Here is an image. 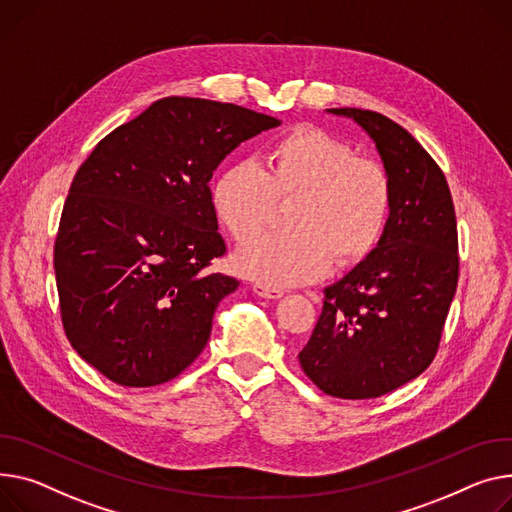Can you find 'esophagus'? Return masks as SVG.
Returning a JSON list of instances; mask_svg holds the SVG:
<instances>
[{
    "label": "esophagus",
    "mask_w": 512,
    "mask_h": 512,
    "mask_svg": "<svg viewBox=\"0 0 512 512\" xmlns=\"http://www.w3.org/2000/svg\"><path fill=\"white\" fill-rule=\"evenodd\" d=\"M253 292L257 296H261V298H271V300H276V298H280L284 294V290L271 288V286H265V284H253Z\"/></svg>",
    "instance_id": "1"
}]
</instances>
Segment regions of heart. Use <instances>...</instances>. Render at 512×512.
<instances>
[{"instance_id":"b5f03b06","label":"heart","mask_w":512,"mask_h":512,"mask_svg":"<svg viewBox=\"0 0 512 512\" xmlns=\"http://www.w3.org/2000/svg\"><path fill=\"white\" fill-rule=\"evenodd\" d=\"M290 201V230L255 238L234 259L241 274L267 286L321 278L329 265L346 269L379 247L393 208V183L383 164L356 156L335 135L296 125L271 140L261 164L226 166L212 187V206L236 243L274 222Z\"/></svg>"}]
</instances>
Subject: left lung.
I'll return each instance as SVG.
<instances>
[{
    "mask_svg": "<svg viewBox=\"0 0 512 512\" xmlns=\"http://www.w3.org/2000/svg\"><path fill=\"white\" fill-rule=\"evenodd\" d=\"M329 111L377 144L393 208L379 247L323 290L298 360L323 393L372 399L416 379L438 352L459 280L455 206L445 173L410 131L374 111Z\"/></svg>",
    "mask_w": 512,
    "mask_h": 512,
    "instance_id": "8db88e82",
    "label": "left lung"
}]
</instances>
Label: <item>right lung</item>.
Instances as JSON below:
<instances>
[{
  "mask_svg": "<svg viewBox=\"0 0 512 512\" xmlns=\"http://www.w3.org/2000/svg\"><path fill=\"white\" fill-rule=\"evenodd\" d=\"M280 121L206 98L168 96L113 129L82 162L53 249L63 331L123 387H154L206 348L218 302L238 280L210 179L238 144Z\"/></svg>",
  "mask_w": 512,
  "mask_h": 512,
  "instance_id": "1",
  "label": "right lung"
}]
</instances>
